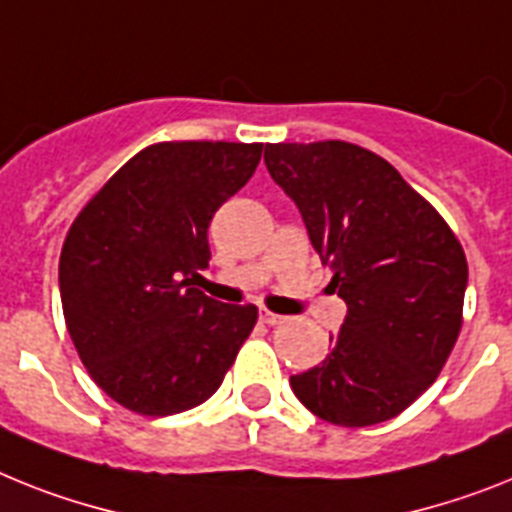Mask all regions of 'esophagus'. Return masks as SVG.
Listing matches in <instances>:
<instances>
[{
    "mask_svg": "<svg viewBox=\"0 0 512 512\" xmlns=\"http://www.w3.org/2000/svg\"><path fill=\"white\" fill-rule=\"evenodd\" d=\"M283 320H286L283 315H276V312H270V309H260V322H265V325H281Z\"/></svg>",
    "mask_w": 512,
    "mask_h": 512,
    "instance_id": "1",
    "label": "esophagus"
}]
</instances>
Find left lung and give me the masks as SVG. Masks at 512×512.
Wrapping results in <instances>:
<instances>
[{"label":"left lung","instance_id":"8db88e82","mask_svg":"<svg viewBox=\"0 0 512 512\" xmlns=\"http://www.w3.org/2000/svg\"><path fill=\"white\" fill-rule=\"evenodd\" d=\"M265 166L302 213L349 307L330 354L291 375V390L338 427L388 422L435 382L461 333V242L372 150L341 140L276 143L265 148Z\"/></svg>","mask_w":512,"mask_h":512}]
</instances>
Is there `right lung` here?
I'll return each mask as SVG.
<instances>
[{"mask_svg":"<svg viewBox=\"0 0 512 512\" xmlns=\"http://www.w3.org/2000/svg\"><path fill=\"white\" fill-rule=\"evenodd\" d=\"M260 143H158L124 163L75 218L59 291L77 354L103 393L143 416L195 409L221 388L255 304L195 289L208 226L242 190Z\"/></svg>","mask_w":512,"mask_h":512,"instance_id":"right-lung-1","label":"right lung"}]
</instances>
